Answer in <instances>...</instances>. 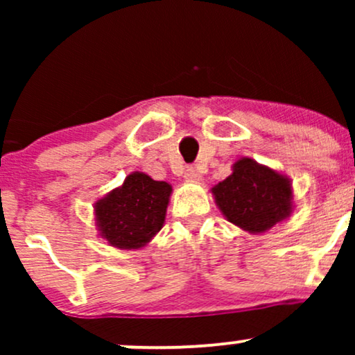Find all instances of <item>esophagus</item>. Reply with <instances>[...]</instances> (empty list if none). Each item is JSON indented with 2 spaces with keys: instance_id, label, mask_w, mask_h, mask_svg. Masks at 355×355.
<instances>
[{
  "instance_id": "esophagus-1",
  "label": "esophagus",
  "mask_w": 355,
  "mask_h": 355,
  "mask_svg": "<svg viewBox=\"0 0 355 355\" xmlns=\"http://www.w3.org/2000/svg\"><path fill=\"white\" fill-rule=\"evenodd\" d=\"M183 177L187 178V180H190V182H198V180H202V175L198 173V170H195V168H187L185 170V173H183Z\"/></svg>"
}]
</instances>
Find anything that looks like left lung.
<instances>
[{"mask_svg": "<svg viewBox=\"0 0 355 355\" xmlns=\"http://www.w3.org/2000/svg\"><path fill=\"white\" fill-rule=\"evenodd\" d=\"M211 191L227 220L254 234L268 230L292 210L287 178L250 158L239 160L230 177Z\"/></svg>", "mask_w": 355, "mask_h": 355, "instance_id": "1", "label": "left lung"}]
</instances>
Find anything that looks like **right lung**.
<instances>
[{"label":"right lung","instance_id":"right-lung-1","mask_svg":"<svg viewBox=\"0 0 355 355\" xmlns=\"http://www.w3.org/2000/svg\"><path fill=\"white\" fill-rule=\"evenodd\" d=\"M172 187L135 172L96 203V222L110 245L140 248L162 229Z\"/></svg>","mask_w":355,"mask_h":355}]
</instances>
